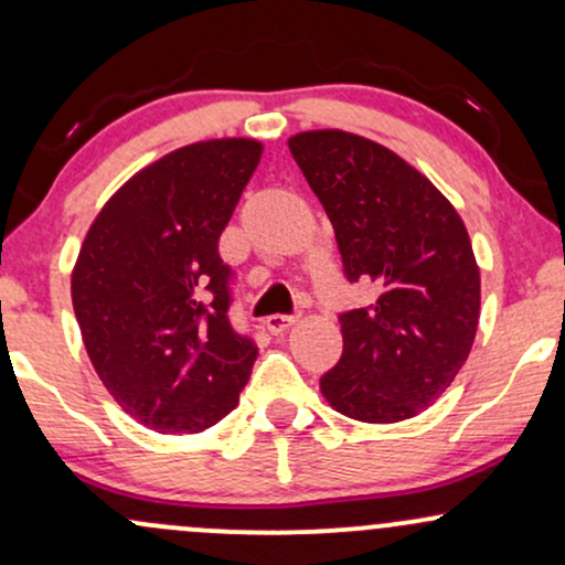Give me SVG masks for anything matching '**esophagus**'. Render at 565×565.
<instances>
[{
	"mask_svg": "<svg viewBox=\"0 0 565 565\" xmlns=\"http://www.w3.org/2000/svg\"><path fill=\"white\" fill-rule=\"evenodd\" d=\"M295 321H297V316L274 313V316H268V319H265V327H268L270 334H281V332H287V329H289Z\"/></svg>",
	"mask_w": 565,
	"mask_h": 565,
	"instance_id": "1",
	"label": "esophagus"
}]
</instances>
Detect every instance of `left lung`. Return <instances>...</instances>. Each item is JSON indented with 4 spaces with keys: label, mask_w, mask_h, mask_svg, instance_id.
Segmentation results:
<instances>
[{
    "label": "left lung",
    "mask_w": 565,
    "mask_h": 565,
    "mask_svg": "<svg viewBox=\"0 0 565 565\" xmlns=\"http://www.w3.org/2000/svg\"><path fill=\"white\" fill-rule=\"evenodd\" d=\"M289 151L332 220L348 281L377 300L348 310L342 359L321 377L334 412L372 425L417 417L468 361L481 270L462 217L391 148L342 132L291 135Z\"/></svg>",
    "instance_id": "obj_1"
}]
</instances>
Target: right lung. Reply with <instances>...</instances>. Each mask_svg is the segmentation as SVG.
<instances>
[{"label": "right lung", "instance_id": "right-lung-1", "mask_svg": "<svg viewBox=\"0 0 565 565\" xmlns=\"http://www.w3.org/2000/svg\"><path fill=\"white\" fill-rule=\"evenodd\" d=\"M260 153L252 138L167 153L106 201L76 257L71 300L97 377L161 436L220 423L257 359L228 321L217 242Z\"/></svg>", "mask_w": 565, "mask_h": 565}]
</instances>
